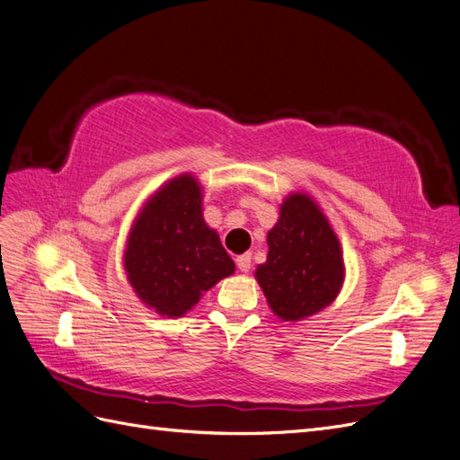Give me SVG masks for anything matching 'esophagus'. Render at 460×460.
Listing matches in <instances>:
<instances>
[{"label": "esophagus", "mask_w": 460, "mask_h": 460, "mask_svg": "<svg viewBox=\"0 0 460 460\" xmlns=\"http://www.w3.org/2000/svg\"><path fill=\"white\" fill-rule=\"evenodd\" d=\"M235 264L242 272H249L252 270V253H243L240 257H235Z\"/></svg>", "instance_id": "1"}]
</instances>
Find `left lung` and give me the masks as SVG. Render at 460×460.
Here are the masks:
<instances>
[{"mask_svg": "<svg viewBox=\"0 0 460 460\" xmlns=\"http://www.w3.org/2000/svg\"><path fill=\"white\" fill-rule=\"evenodd\" d=\"M267 243V262L255 276L274 314L301 320L336 299L343 284L341 247L309 196L291 193L282 203Z\"/></svg>", "mask_w": 460, "mask_h": 460, "instance_id": "left-lung-1", "label": "left lung"}]
</instances>
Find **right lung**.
Masks as SVG:
<instances>
[{
    "label": "right lung",
    "instance_id": "add662e5",
    "mask_svg": "<svg viewBox=\"0 0 460 460\" xmlns=\"http://www.w3.org/2000/svg\"><path fill=\"white\" fill-rule=\"evenodd\" d=\"M128 280L149 309L182 316L235 264L201 213V188L182 174L153 196L136 218L124 252Z\"/></svg>",
    "mask_w": 460,
    "mask_h": 460
}]
</instances>
